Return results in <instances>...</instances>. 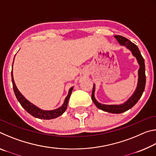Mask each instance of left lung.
Segmentation results:
<instances>
[{
    "label": "left lung",
    "instance_id": "8db88e82",
    "mask_svg": "<svg viewBox=\"0 0 156 156\" xmlns=\"http://www.w3.org/2000/svg\"><path fill=\"white\" fill-rule=\"evenodd\" d=\"M115 38L117 39L119 43L122 45H125L129 49H130L132 54L136 58L137 60L140 65V69L138 71V86H137L136 90L135 93L133 94L130 98L127 100L125 104L120 105H102L98 102L94 98V91H95V86L94 84L93 87V91H92L91 94V99L93 102L96 105V107L98 109L103 110L105 112L112 113H121L126 112V111L129 110V109L133 107L135 105L137 102L138 101L139 99L140 98L142 94H143L145 84H146V75H145V65H144V60L143 57L140 54V51L138 49V47H137L135 44L132 43L130 41L126 38H125L122 36L115 35Z\"/></svg>",
    "mask_w": 156,
    "mask_h": 156
}]
</instances>
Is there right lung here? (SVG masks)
<instances>
[{"mask_svg":"<svg viewBox=\"0 0 156 156\" xmlns=\"http://www.w3.org/2000/svg\"><path fill=\"white\" fill-rule=\"evenodd\" d=\"M12 81L13 84V89H14V94L16 95V97L17 100H18V102H20L21 106L24 108V109L27 111L30 114L34 116V117L40 118V119H44V120L54 119V118H56L57 117H58V116L61 115L62 113L65 112V110L67 109L68 101H69V99L70 95L72 94V91L73 90V87L69 89V94L67 95V96L66 97L64 104L62 105V107H60V108H58V109H55V110L43 111L36 107L35 105H34L33 104H31V102H29L27 100H26L24 98V96L20 93V91L18 90V89L16 87V86L15 83L14 81L12 71Z\"/></svg>","mask_w":156,"mask_h":156,"instance_id":"add662e5","label":"right lung"}]
</instances>
